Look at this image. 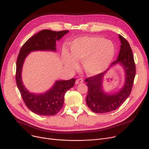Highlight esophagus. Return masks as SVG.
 <instances>
[{"label": "esophagus", "mask_w": 149, "mask_h": 149, "mask_svg": "<svg viewBox=\"0 0 149 149\" xmlns=\"http://www.w3.org/2000/svg\"><path fill=\"white\" fill-rule=\"evenodd\" d=\"M83 83V79H82V78H79V79H78L75 81L76 84H78L79 83Z\"/></svg>", "instance_id": "esophagus-1"}]
</instances>
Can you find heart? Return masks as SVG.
<instances>
[{
	"label": "heart",
	"mask_w": 149,
	"mask_h": 149,
	"mask_svg": "<svg viewBox=\"0 0 149 149\" xmlns=\"http://www.w3.org/2000/svg\"><path fill=\"white\" fill-rule=\"evenodd\" d=\"M71 56L64 52L67 64L77 68V61H83L84 68L90 75H97L107 68L112 61L115 52L113 43L98 37H83L75 39L70 46Z\"/></svg>",
	"instance_id": "obj_1"
}]
</instances>
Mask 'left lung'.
Here are the masks:
<instances>
[{"label":"left lung","instance_id":"obj_1","mask_svg":"<svg viewBox=\"0 0 149 149\" xmlns=\"http://www.w3.org/2000/svg\"><path fill=\"white\" fill-rule=\"evenodd\" d=\"M121 41V49L119 56L111 66L120 63L123 66L126 72V83L120 92L113 95H107L102 89V79L107 71L86 78L85 81L88 86L86 103L88 106L95 113H107L118 109L129 96L136 74V66L132 50L126 38L119 35Z\"/></svg>","mask_w":149,"mask_h":149}]
</instances>
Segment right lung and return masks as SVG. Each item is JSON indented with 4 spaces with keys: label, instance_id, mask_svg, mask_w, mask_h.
Wrapping results in <instances>:
<instances>
[{
    "label": "right lung",
    "instance_id": "add662e5",
    "mask_svg": "<svg viewBox=\"0 0 149 149\" xmlns=\"http://www.w3.org/2000/svg\"><path fill=\"white\" fill-rule=\"evenodd\" d=\"M69 31H54L43 29L30 37L20 50L16 62L15 80L22 98L26 107L33 112L40 115H54L57 113L64 103L65 92L72 88L75 79L57 81L48 92L40 95L29 92L23 85L21 72L23 61L31 51L37 50H56V41L68 33Z\"/></svg>",
    "mask_w": 149,
    "mask_h": 149
}]
</instances>
